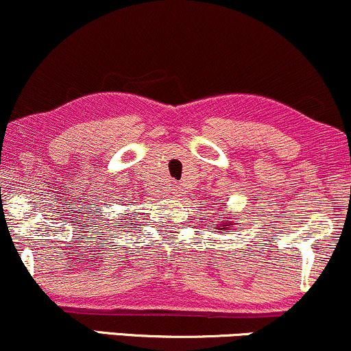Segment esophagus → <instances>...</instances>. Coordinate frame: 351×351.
Segmentation results:
<instances>
[{"instance_id": "34e87169", "label": "esophagus", "mask_w": 351, "mask_h": 351, "mask_svg": "<svg viewBox=\"0 0 351 351\" xmlns=\"http://www.w3.org/2000/svg\"><path fill=\"white\" fill-rule=\"evenodd\" d=\"M171 191H173V195L178 196V193H180V186H178V184H173V186H171Z\"/></svg>"}]
</instances>
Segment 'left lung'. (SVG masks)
I'll return each mask as SVG.
<instances>
[{
	"label": "left lung",
	"mask_w": 351,
	"mask_h": 351,
	"mask_svg": "<svg viewBox=\"0 0 351 351\" xmlns=\"http://www.w3.org/2000/svg\"><path fill=\"white\" fill-rule=\"evenodd\" d=\"M229 226H231V224H229ZM224 229H226V228H224V224H223V228H221V231H224Z\"/></svg>",
	"instance_id": "obj_1"
}]
</instances>
